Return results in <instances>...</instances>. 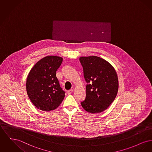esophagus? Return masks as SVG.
Instances as JSON below:
<instances>
[{
  "label": "esophagus",
  "mask_w": 152,
  "mask_h": 152,
  "mask_svg": "<svg viewBox=\"0 0 152 152\" xmlns=\"http://www.w3.org/2000/svg\"><path fill=\"white\" fill-rule=\"evenodd\" d=\"M73 89H69V90H68V91H67V93H68V94H71L73 92Z\"/></svg>",
  "instance_id": "obj_1"
}]
</instances>
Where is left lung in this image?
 Segmentation results:
<instances>
[{"mask_svg":"<svg viewBox=\"0 0 152 152\" xmlns=\"http://www.w3.org/2000/svg\"><path fill=\"white\" fill-rule=\"evenodd\" d=\"M84 77L87 82L86 97L81 102L83 108L90 113H99L114 100L118 91V79L113 66L97 56L81 57Z\"/></svg>","mask_w":152,"mask_h":152,"instance_id":"1","label":"left lung"}]
</instances>
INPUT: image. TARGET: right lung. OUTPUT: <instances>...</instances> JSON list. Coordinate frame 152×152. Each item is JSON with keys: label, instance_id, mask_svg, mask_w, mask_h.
Returning a JSON list of instances; mask_svg holds the SVG:
<instances>
[{"label": "right lung", "instance_id": "right-lung-1", "mask_svg": "<svg viewBox=\"0 0 152 152\" xmlns=\"http://www.w3.org/2000/svg\"><path fill=\"white\" fill-rule=\"evenodd\" d=\"M63 58L49 56L34 65L27 76L26 91L28 98L37 108L49 111L63 102L65 92L56 77V71Z\"/></svg>", "mask_w": 152, "mask_h": 152}]
</instances>
